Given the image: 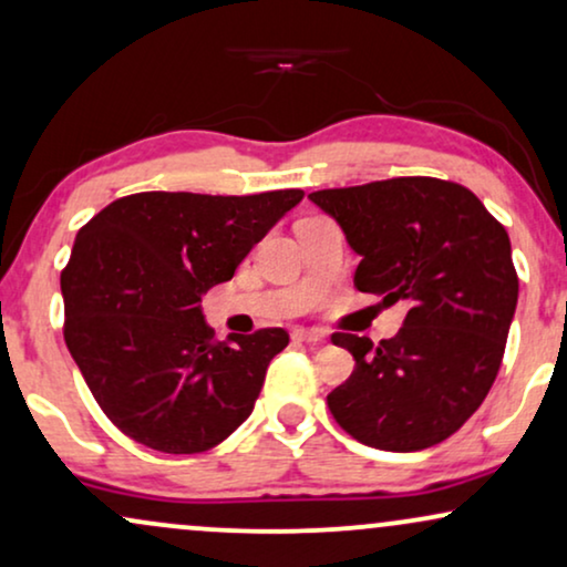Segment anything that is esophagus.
Masks as SVG:
<instances>
[{
	"mask_svg": "<svg viewBox=\"0 0 567 567\" xmlns=\"http://www.w3.org/2000/svg\"><path fill=\"white\" fill-rule=\"evenodd\" d=\"M292 340L296 342H324V332H317V329H296V332H292Z\"/></svg>",
	"mask_w": 567,
	"mask_h": 567,
	"instance_id": "esophagus-1",
	"label": "esophagus"
}]
</instances>
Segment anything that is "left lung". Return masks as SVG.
Returning a JSON list of instances; mask_svg holds the SVG:
<instances>
[{"label":"left lung","mask_w":567,"mask_h":567,"mask_svg":"<svg viewBox=\"0 0 567 567\" xmlns=\"http://www.w3.org/2000/svg\"><path fill=\"white\" fill-rule=\"evenodd\" d=\"M361 256L355 288L403 300L400 332L379 346L337 332L355 369L327 395L353 440L415 453L455 434L497 379L518 303L511 238L463 185L392 177L308 196Z\"/></svg>","instance_id":"1"}]
</instances>
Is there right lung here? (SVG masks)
Here are the masks:
<instances>
[{
	"instance_id": "add662e5",
	"label": "right lung",
	"mask_w": 567,
	"mask_h": 567,
	"mask_svg": "<svg viewBox=\"0 0 567 567\" xmlns=\"http://www.w3.org/2000/svg\"><path fill=\"white\" fill-rule=\"evenodd\" d=\"M303 190L256 196L148 190L112 200L62 269L64 342L120 432L169 455L212 450L254 411L285 329L214 340L200 296Z\"/></svg>"
}]
</instances>
